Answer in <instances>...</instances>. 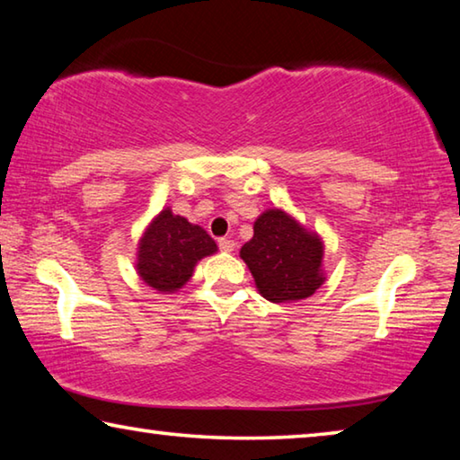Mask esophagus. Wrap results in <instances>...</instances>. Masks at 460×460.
<instances>
[{
  "label": "esophagus",
  "instance_id": "34e87169",
  "mask_svg": "<svg viewBox=\"0 0 460 460\" xmlns=\"http://www.w3.org/2000/svg\"><path fill=\"white\" fill-rule=\"evenodd\" d=\"M219 249L225 253H231L233 249H235V241L229 239V237H223V239H219Z\"/></svg>",
  "mask_w": 460,
  "mask_h": 460
}]
</instances>
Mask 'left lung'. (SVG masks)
Returning a JSON list of instances; mask_svg holds the SVG:
<instances>
[{
    "instance_id": "left-lung-1",
    "label": "left lung",
    "mask_w": 460,
    "mask_h": 460,
    "mask_svg": "<svg viewBox=\"0 0 460 460\" xmlns=\"http://www.w3.org/2000/svg\"><path fill=\"white\" fill-rule=\"evenodd\" d=\"M239 258L270 302L305 300L326 279L323 237L278 207L255 219L253 237L241 247Z\"/></svg>"
}]
</instances>
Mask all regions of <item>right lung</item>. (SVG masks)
Instances as JSON below:
<instances>
[{
	"label": "right lung",
	"mask_w": 460,
	"mask_h": 460,
	"mask_svg": "<svg viewBox=\"0 0 460 460\" xmlns=\"http://www.w3.org/2000/svg\"><path fill=\"white\" fill-rule=\"evenodd\" d=\"M217 249L215 239L200 225L164 207L137 241L136 271L158 294H174L192 278L197 263Z\"/></svg>",
	"instance_id": "obj_1"
}]
</instances>
